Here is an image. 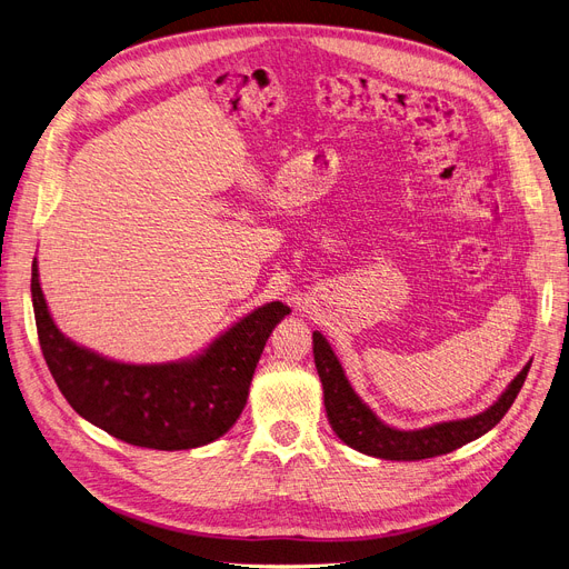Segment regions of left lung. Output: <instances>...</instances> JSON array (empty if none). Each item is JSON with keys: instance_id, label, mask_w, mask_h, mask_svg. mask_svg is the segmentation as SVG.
Masks as SVG:
<instances>
[{"instance_id": "left-lung-1", "label": "left lung", "mask_w": 569, "mask_h": 569, "mask_svg": "<svg viewBox=\"0 0 569 569\" xmlns=\"http://www.w3.org/2000/svg\"><path fill=\"white\" fill-rule=\"evenodd\" d=\"M313 360L322 382L327 420H330L335 433L348 447H352V450L387 461H420L440 457L447 452H455L457 447L475 438L485 436L502 420L505 412L510 410L530 369L528 362L521 369V373L507 385V390L500 395V399L480 415L466 417V420L440 422L417 431H399L380 422L373 410L355 395L335 350L320 332H313Z\"/></svg>"}]
</instances>
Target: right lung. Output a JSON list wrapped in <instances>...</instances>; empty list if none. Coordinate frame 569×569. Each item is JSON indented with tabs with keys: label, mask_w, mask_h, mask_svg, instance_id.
<instances>
[{
	"label": "right lung",
	"mask_w": 569,
	"mask_h": 569,
	"mask_svg": "<svg viewBox=\"0 0 569 569\" xmlns=\"http://www.w3.org/2000/svg\"><path fill=\"white\" fill-rule=\"evenodd\" d=\"M39 343L59 392L87 422L149 450H191L242 415L260 352L290 313L269 302L234 322L202 355L170 365H122L69 341L50 318L32 262Z\"/></svg>",
	"instance_id": "right-lung-1"
}]
</instances>
